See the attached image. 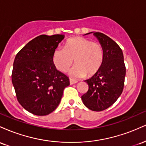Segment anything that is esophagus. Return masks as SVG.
<instances>
[{"instance_id": "34e87169", "label": "esophagus", "mask_w": 146, "mask_h": 146, "mask_svg": "<svg viewBox=\"0 0 146 146\" xmlns=\"http://www.w3.org/2000/svg\"><path fill=\"white\" fill-rule=\"evenodd\" d=\"M69 82H70V84H76L78 82V81H77L76 80H75V79H72V78L69 79Z\"/></svg>"}]
</instances>
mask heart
Wrapping results in <instances>:
<instances>
[{
  "mask_svg": "<svg viewBox=\"0 0 146 146\" xmlns=\"http://www.w3.org/2000/svg\"><path fill=\"white\" fill-rule=\"evenodd\" d=\"M55 66L60 71L65 73L73 64L71 75L77 78L90 76L101 68L104 60V51L101 44L92 42L82 37L68 39L64 48H57L52 56Z\"/></svg>",
  "mask_w": 146,
  "mask_h": 146,
  "instance_id": "b5f03b06",
  "label": "heart"
}]
</instances>
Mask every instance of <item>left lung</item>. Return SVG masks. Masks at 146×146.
<instances>
[{
    "label": "left lung",
    "mask_w": 146,
    "mask_h": 146,
    "mask_svg": "<svg viewBox=\"0 0 146 146\" xmlns=\"http://www.w3.org/2000/svg\"><path fill=\"white\" fill-rule=\"evenodd\" d=\"M93 33L104 51V60L101 68L93 77L85 80L88 85L86 93L82 100L88 108L93 111H102L117 101L124 86L125 66L123 52L118 44L106 35Z\"/></svg>",
    "instance_id": "1"
}]
</instances>
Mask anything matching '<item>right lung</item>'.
Listing matches in <instances>:
<instances>
[{
	"mask_svg": "<svg viewBox=\"0 0 146 146\" xmlns=\"http://www.w3.org/2000/svg\"><path fill=\"white\" fill-rule=\"evenodd\" d=\"M64 35H40L17 53L11 80L18 102L25 110L39 116L50 114L59 105L65 87L66 75L58 71L52 56Z\"/></svg>",
	"mask_w": 146,
	"mask_h": 146,
	"instance_id": "add662e5",
	"label": "right lung"
}]
</instances>
